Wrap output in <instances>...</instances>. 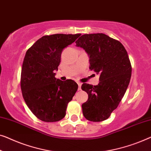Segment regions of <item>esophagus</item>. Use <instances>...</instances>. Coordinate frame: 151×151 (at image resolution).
Here are the masks:
<instances>
[{"instance_id":"34e87169","label":"esophagus","mask_w":151,"mask_h":151,"mask_svg":"<svg viewBox=\"0 0 151 151\" xmlns=\"http://www.w3.org/2000/svg\"><path fill=\"white\" fill-rule=\"evenodd\" d=\"M78 91H81V86H82V83L78 82Z\"/></svg>"}]
</instances>
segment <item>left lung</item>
I'll use <instances>...</instances> for the list:
<instances>
[{
    "mask_svg": "<svg viewBox=\"0 0 151 151\" xmlns=\"http://www.w3.org/2000/svg\"><path fill=\"white\" fill-rule=\"evenodd\" d=\"M76 43L88 54L91 70L100 75L98 85L84 83L81 87L88 95L82 105L83 115L90 121H105L119 106L129 84L128 54L120 41L103 33L83 35Z\"/></svg>",
    "mask_w": 151,
    "mask_h": 151,
    "instance_id": "obj_1",
    "label": "left lung"
}]
</instances>
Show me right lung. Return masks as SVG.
I'll return each instance as SVG.
<instances>
[{
  "label": "right lung",
  "mask_w": 151,
  "mask_h": 151,
  "mask_svg": "<svg viewBox=\"0 0 151 151\" xmlns=\"http://www.w3.org/2000/svg\"><path fill=\"white\" fill-rule=\"evenodd\" d=\"M81 34H54L38 39L26 52L21 71L24 99L37 118L56 122L66 114L68 103L78 90L75 81L55 78L63 50Z\"/></svg>",
  "instance_id": "1"
}]
</instances>
